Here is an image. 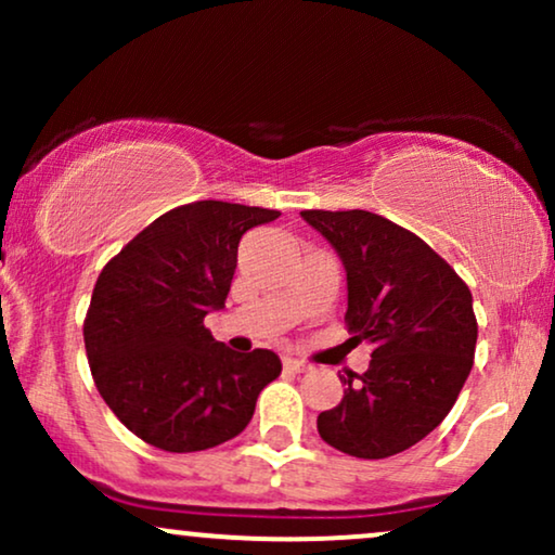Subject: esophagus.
I'll list each match as a JSON object with an SVG mask.
<instances>
[{
    "label": "esophagus",
    "instance_id": "esophagus-1",
    "mask_svg": "<svg viewBox=\"0 0 555 555\" xmlns=\"http://www.w3.org/2000/svg\"><path fill=\"white\" fill-rule=\"evenodd\" d=\"M282 365H284V371H292V373H305V371H310V367L305 365L302 360H295V358H284Z\"/></svg>",
    "mask_w": 555,
    "mask_h": 555
}]
</instances>
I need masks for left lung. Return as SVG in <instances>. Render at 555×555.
<instances>
[{
    "label": "left lung",
    "instance_id": "8db88e82",
    "mask_svg": "<svg viewBox=\"0 0 555 555\" xmlns=\"http://www.w3.org/2000/svg\"><path fill=\"white\" fill-rule=\"evenodd\" d=\"M347 271V331L371 344L367 371L347 373L344 397L318 415L328 446L386 460L441 425L473 371V292L410 229L371 211H302Z\"/></svg>",
    "mask_w": 555,
    "mask_h": 555
}]
</instances>
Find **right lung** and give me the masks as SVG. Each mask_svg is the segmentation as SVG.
Listing matches in <instances>:
<instances>
[{
    "instance_id": "1",
    "label": "right lung",
    "mask_w": 555,
    "mask_h": 555,
    "mask_svg": "<svg viewBox=\"0 0 555 555\" xmlns=\"http://www.w3.org/2000/svg\"><path fill=\"white\" fill-rule=\"evenodd\" d=\"M279 211L195 201L158 216L114 256L82 323L95 388L127 430L171 454L240 436L279 378L271 349L232 352L203 326L224 299L247 229Z\"/></svg>"
}]
</instances>
